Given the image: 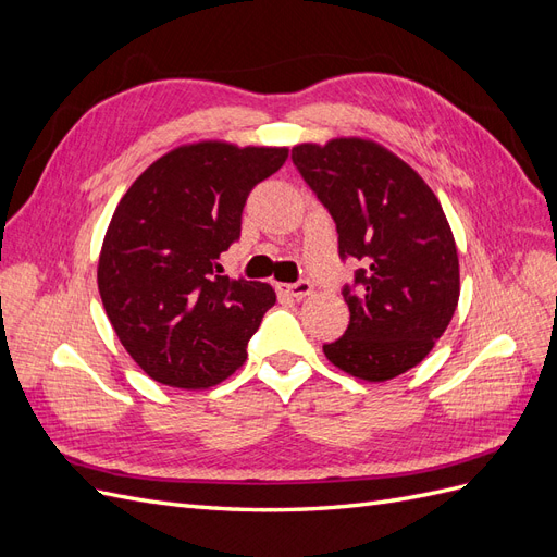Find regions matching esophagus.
Returning a JSON list of instances; mask_svg holds the SVG:
<instances>
[{
  "label": "esophagus",
  "instance_id": "34e87169",
  "mask_svg": "<svg viewBox=\"0 0 557 557\" xmlns=\"http://www.w3.org/2000/svg\"><path fill=\"white\" fill-rule=\"evenodd\" d=\"M311 288H313V285H311L307 278H299V281H295V283H278V290H281L283 295L295 297V299L307 297V295L311 293Z\"/></svg>",
  "mask_w": 557,
  "mask_h": 557
}]
</instances>
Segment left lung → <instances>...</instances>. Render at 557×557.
<instances>
[{"mask_svg": "<svg viewBox=\"0 0 557 557\" xmlns=\"http://www.w3.org/2000/svg\"><path fill=\"white\" fill-rule=\"evenodd\" d=\"M293 164L327 209L339 258L358 260L344 283L348 330L327 360L362 381L409 372L448 327L460 264L440 199L407 162L364 139L293 148Z\"/></svg>", "mask_w": 557, "mask_h": 557, "instance_id": "1", "label": "left lung"}]
</instances>
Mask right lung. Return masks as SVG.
Wrapping results in <instances>:
<instances>
[{"label":"right lung","mask_w":557,"mask_h":557,"mask_svg":"<svg viewBox=\"0 0 557 557\" xmlns=\"http://www.w3.org/2000/svg\"><path fill=\"white\" fill-rule=\"evenodd\" d=\"M285 158L288 148L181 146L150 164L115 207L99 295L117 339L153 381L197 391L244 364L276 293L221 276L218 258L242 237L250 190Z\"/></svg>","instance_id":"obj_1"}]
</instances>
